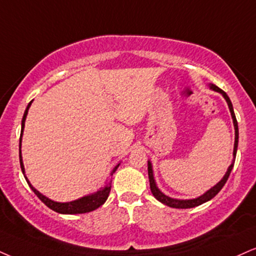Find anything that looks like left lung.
<instances>
[{"instance_id":"left-lung-1","label":"left lung","mask_w":256,"mask_h":256,"mask_svg":"<svg viewBox=\"0 0 256 256\" xmlns=\"http://www.w3.org/2000/svg\"><path fill=\"white\" fill-rule=\"evenodd\" d=\"M210 88L212 89V90L218 92V93H220L222 95H223L224 98H226V100L228 106H229L230 113H232L234 126H235V146H234V161L232 162V164H230V167L228 168V172L226 173V175H224V178H222V180L216 184V186L212 187L211 190H208V192L204 193V194L200 196L199 198L190 199V200L173 199V198H170V196H167L166 194H163L161 190L158 188V186H156V184H155V180H154L152 163L148 162V175H149V182H150V190H152V193L154 194V196H155V198L158 200V202H161L162 204L169 206V208H196V206H199V205L204 204V202H208V200L214 198V196H216L217 193L220 192L222 188H223V186H224V184H226V180H228V178H229V175H230V173H232V169L234 167V163H235L236 152H237V144H238V126H237V120H236L235 113H234L232 104V101H230V98L226 95V92L222 90L220 88L217 87V86L210 84Z\"/></svg>"}]
</instances>
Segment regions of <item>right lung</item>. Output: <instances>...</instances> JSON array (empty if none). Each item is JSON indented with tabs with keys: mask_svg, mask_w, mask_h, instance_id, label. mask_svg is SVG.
Segmentation results:
<instances>
[{
	"mask_svg": "<svg viewBox=\"0 0 256 256\" xmlns=\"http://www.w3.org/2000/svg\"><path fill=\"white\" fill-rule=\"evenodd\" d=\"M30 104H32V101H30V102L28 104V106H27L26 110H24V116H22V122H21V136H20V143H19V156H20L21 170H22L24 175V163H22V158H21V138H22V132H24V120H26V116H27V113H28V108H30ZM118 167H119V164L116 166L114 169H113L112 173H114ZM24 178H26L27 184H30V187L32 188L33 192L36 193V196H38V198L42 200V202H44L46 206H48V208H50L51 210L58 212V214H86V212H90V211L96 210V208H100V206L102 205L104 202H106L107 198H108L110 192V184H112V180H110V182L106 184V187H104V188L98 190L96 193H94V194H92V196H83V198H81V199L74 200V202H54V200H50L48 198H46V196H42V193H39L38 190H36L34 187H33L32 184H30V181L27 180L26 176H24Z\"/></svg>",
	"mask_w": 256,
	"mask_h": 256,
	"instance_id": "1",
	"label": "right lung"
}]
</instances>
